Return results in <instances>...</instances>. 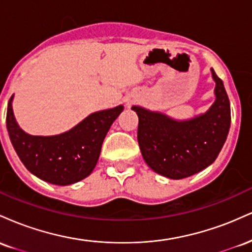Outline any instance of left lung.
<instances>
[{
	"mask_svg": "<svg viewBox=\"0 0 252 252\" xmlns=\"http://www.w3.org/2000/svg\"><path fill=\"white\" fill-rule=\"evenodd\" d=\"M216 99L206 112L175 120L158 111L134 105L138 116L137 141L146 163L173 180L207 168L226 141L231 124L230 100L220 78L211 68Z\"/></svg>",
	"mask_w": 252,
	"mask_h": 252,
	"instance_id": "obj_1",
	"label": "left lung"
}]
</instances>
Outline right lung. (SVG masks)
Returning <instances> with one entry per match:
<instances>
[{
    "instance_id": "1",
    "label": "right lung",
    "mask_w": 252,
    "mask_h": 252,
    "mask_svg": "<svg viewBox=\"0 0 252 252\" xmlns=\"http://www.w3.org/2000/svg\"><path fill=\"white\" fill-rule=\"evenodd\" d=\"M14 94L7 110V130L17 156L32 174L41 180L67 186L92 173L110 126L124 106L94 112L59 135H30L20 128L13 111Z\"/></svg>"
}]
</instances>
